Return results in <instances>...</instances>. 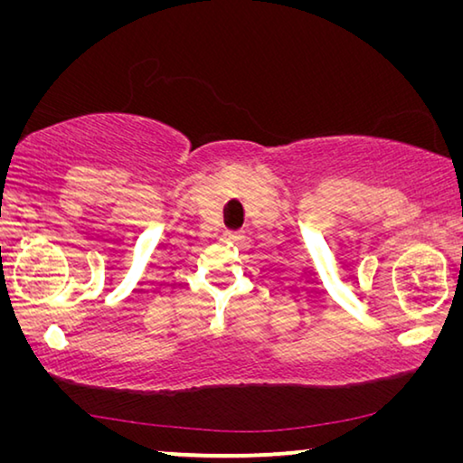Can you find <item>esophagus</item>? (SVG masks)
Instances as JSON below:
<instances>
[{
    "instance_id": "esophagus-1",
    "label": "esophagus",
    "mask_w": 463,
    "mask_h": 463,
    "mask_svg": "<svg viewBox=\"0 0 463 463\" xmlns=\"http://www.w3.org/2000/svg\"><path fill=\"white\" fill-rule=\"evenodd\" d=\"M224 237H226V239H229V241H239V239H241V232H234V231H229V232H226V234H224Z\"/></svg>"
}]
</instances>
